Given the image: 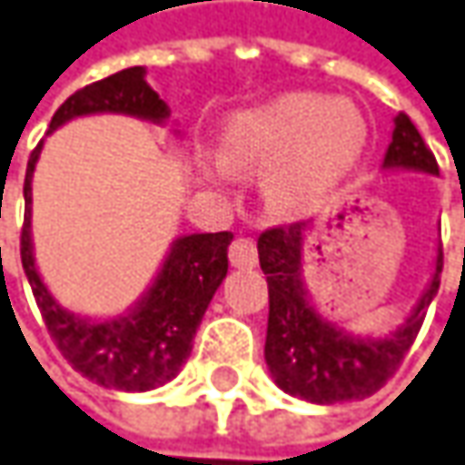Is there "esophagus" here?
Returning a JSON list of instances; mask_svg holds the SVG:
<instances>
[{
    "instance_id": "1",
    "label": "esophagus",
    "mask_w": 465,
    "mask_h": 465,
    "mask_svg": "<svg viewBox=\"0 0 465 465\" xmlns=\"http://www.w3.org/2000/svg\"><path fill=\"white\" fill-rule=\"evenodd\" d=\"M229 260L233 268H255L258 265V247L252 239H233L229 247Z\"/></svg>"
}]
</instances>
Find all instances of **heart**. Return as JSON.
<instances>
[{"label":"heart","mask_w":465,"mask_h":465,"mask_svg":"<svg viewBox=\"0 0 465 465\" xmlns=\"http://www.w3.org/2000/svg\"><path fill=\"white\" fill-rule=\"evenodd\" d=\"M366 142L369 125L355 102L292 92L233 113L221 131V157L233 171L262 168V194L276 207L297 210L344 181ZM225 166L205 157L200 171L221 183L229 178Z\"/></svg>","instance_id":"1"}]
</instances>
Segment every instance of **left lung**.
Here are the masks:
<instances>
[{
  "label": "left lung",
  "instance_id": "8db88e82",
  "mask_svg": "<svg viewBox=\"0 0 465 465\" xmlns=\"http://www.w3.org/2000/svg\"><path fill=\"white\" fill-rule=\"evenodd\" d=\"M381 171H416L440 176L437 160L423 144L419 128L405 113L395 118L392 142ZM313 221L260 233V268L268 279V334L265 363L279 390L315 405L363 400L392 376L411 350L426 308L440 292L442 247H437L431 279L408 318L387 334H352L315 308L302 279L305 239Z\"/></svg>",
  "mask_w": 465,
  "mask_h": 465
}]
</instances>
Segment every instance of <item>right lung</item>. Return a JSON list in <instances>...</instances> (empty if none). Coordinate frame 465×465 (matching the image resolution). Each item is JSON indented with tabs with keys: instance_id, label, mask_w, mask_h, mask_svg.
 Wrapping results in <instances>:
<instances>
[{
	"instance_id": "add662e5",
	"label": "right lung",
	"mask_w": 465,
	"mask_h": 465,
	"mask_svg": "<svg viewBox=\"0 0 465 465\" xmlns=\"http://www.w3.org/2000/svg\"><path fill=\"white\" fill-rule=\"evenodd\" d=\"M104 113L131 115L154 125H165L171 118V107L147 84V68L136 65L68 96L54 113L46 136L73 118ZM42 147L44 142L31 152L25 168V223L20 233V260L52 340L73 369L104 390L150 392L168 384L192 355V341L207 305L229 273V244L233 233H181L171 242L168 255L160 262L150 287L124 313L110 318L73 313L46 289L34 255L31 183Z\"/></svg>"
}]
</instances>
